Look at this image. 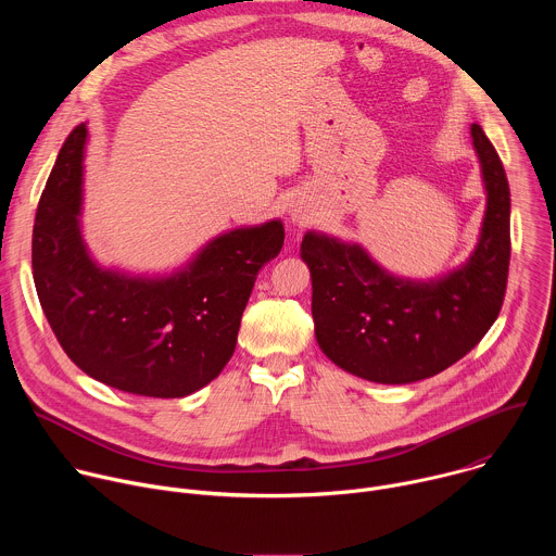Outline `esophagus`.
I'll list each match as a JSON object with an SVG mask.
<instances>
[{"mask_svg": "<svg viewBox=\"0 0 556 556\" xmlns=\"http://www.w3.org/2000/svg\"><path fill=\"white\" fill-rule=\"evenodd\" d=\"M292 219H294V222H303V219H307V215H305V211L294 208V211H292Z\"/></svg>", "mask_w": 556, "mask_h": 556, "instance_id": "esophagus-1", "label": "esophagus"}]
</instances>
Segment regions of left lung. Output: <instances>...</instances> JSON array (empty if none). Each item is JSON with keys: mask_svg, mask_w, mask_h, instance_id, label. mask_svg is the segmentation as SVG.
Here are the masks:
<instances>
[{"mask_svg": "<svg viewBox=\"0 0 556 556\" xmlns=\"http://www.w3.org/2000/svg\"><path fill=\"white\" fill-rule=\"evenodd\" d=\"M470 136L489 202L478 249L462 268L420 283L391 277L356 244L303 237L314 334L345 371L380 384L431 378L466 356L500 316L510 264V189L484 129L475 123Z\"/></svg>", "mask_w": 556, "mask_h": 556, "instance_id": "1", "label": "left lung"}]
</instances>
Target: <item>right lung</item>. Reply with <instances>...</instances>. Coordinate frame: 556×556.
I'll return each instance as SVG.
<instances>
[{
  "label": "right lung",
  "instance_id": "1",
  "mask_svg": "<svg viewBox=\"0 0 556 556\" xmlns=\"http://www.w3.org/2000/svg\"><path fill=\"white\" fill-rule=\"evenodd\" d=\"M86 138V123L70 131L37 206L39 303L78 369L127 393L182 399L230 361L257 273L283 247V224L219 235L167 279L103 270L78 230Z\"/></svg>",
  "mask_w": 556,
  "mask_h": 556
}]
</instances>
